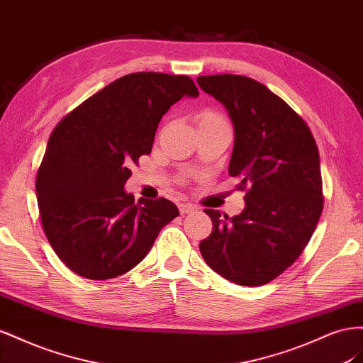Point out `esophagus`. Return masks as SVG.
Listing matches in <instances>:
<instances>
[{
    "instance_id": "obj_1",
    "label": "esophagus",
    "mask_w": 363,
    "mask_h": 363,
    "mask_svg": "<svg viewBox=\"0 0 363 363\" xmlns=\"http://www.w3.org/2000/svg\"><path fill=\"white\" fill-rule=\"evenodd\" d=\"M196 211V206L191 203H179V213L181 214H190Z\"/></svg>"
}]
</instances>
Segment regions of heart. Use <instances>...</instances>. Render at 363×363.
Listing matches in <instances>:
<instances>
[{
    "mask_svg": "<svg viewBox=\"0 0 363 363\" xmlns=\"http://www.w3.org/2000/svg\"><path fill=\"white\" fill-rule=\"evenodd\" d=\"M199 124H226L225 120L213 111H203L199 116Z\"/></svg>",
    "mask_w": 363,
    "mask_h": 363,
    "instance_id": "obj_1",
    "label": "heart"
}]
</instances>
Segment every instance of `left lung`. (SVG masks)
<instances>
[{
    "mask_svg": "<svg viewBox=\"0 0 363 363\" xmlns=\"http://www.w3.org/2000/svg\"><path fill=\"white\" fill-rule=\"evenodd\" d=\"M234 126L228 173L242 179L245 210H205L213 231L199 250L214 272L240 286H263L301 255L323 213L319 152L306 121L254 79L201 76Z\"/></svg>",
    "mask_w": 363,
    "mask_h": 363,
    "instance_id": "1",
    "label": "left lung"
}]
</instances>
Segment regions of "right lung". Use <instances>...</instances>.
Masks as SVG:
<instances>
[{"label":"right lung","mask_w":363,"mask_h":363,"mask_svg":"<svg viewBox=\"0 0 363 363\" xmlns=\"http://www.w3.org/2000/svg\"><path fill=\"white\" fill-rule=\"evenodd\" d=\"M199 91L187 76L132 72L99 91L55 128L36 178L40 220L57 257L88 279L126 274L179 210L124 190L129 164L152 152L165 112Z\"/></svg>","instance_id":"right-lung-1"}]
</instances>
